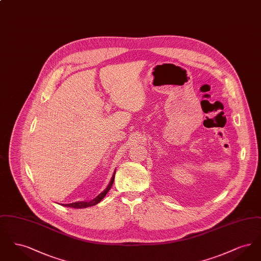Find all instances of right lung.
<instances>
[{"label": "right lung", "instance_id": "add662e5", "mask_svg": "<svg viewBox=\"0 0 261 261\" xmlns=\"http://www.w3.org/2000/svg\"><path fill=\"white\" fill-rule=\"evenodd\" d=\"M114 176H115V171L113 172L112 175V179L109 183L108 187L98 195L96 198L92 200H83V201H76V202H72V203H66V204H62L63 206H67V207H72V208H86L89 206H93V205H96L97 203H99V201L101 199H103L106 197V195L108 194V192L111 190L112 184H113V181H114Z\"/></svg>", "mask_w": 261, "mask_h": 261}]
</instances>
